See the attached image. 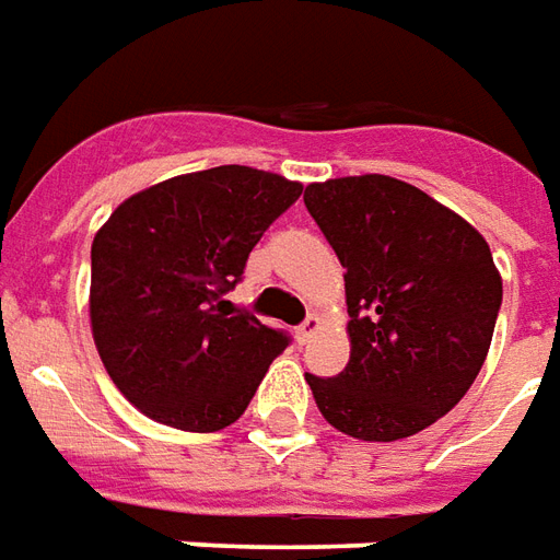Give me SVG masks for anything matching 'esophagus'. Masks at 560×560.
<instances>
[{
  "instance_id": "1",
  "label": "esophagus",
  "mask_w": 560,
  "mask_h": 560,
  "mask_svg": "<svg viewBox=\"0 0 560 560\" xmlns=\"http://www.w3.org/2000/svg\"><path fill=\"white\" fill-rule=\"evenodd\" d=\"M322 328V319L319 316H307L304 325H298V342H310V337Z\"/></svg>"
}]
</instances>
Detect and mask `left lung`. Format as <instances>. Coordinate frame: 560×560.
Here are the masks:
<instances>
[{"label": "left lung", "instance_id": "obj_1", "mask_svg": "<svg viewBox=\"0 0 560 560\" xmlns=\"http://www.w3.org/2000/svg\"><path fill=\"white\" fill-rule=\"evenodd\" d=\"M304 206L346 268L349 364L307 373L322 418L364 442H397L468 394L487 361L498 275L487 238L390 175L307 185Z\"/></svg>", "mask_w": 560, "mask_h": 560}]
</instances>
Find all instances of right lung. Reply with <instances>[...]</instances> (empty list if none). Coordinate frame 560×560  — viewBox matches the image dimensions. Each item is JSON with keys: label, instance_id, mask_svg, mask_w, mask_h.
Listing matches in <instances>:
<instances>
[{"label": "right lung", "instance_id": "right-lung-1", "mask_svg": "<svg viewBox=\"0 0 560 560\" xmlns=\"http://www.w3.org/2000/svg\"><path fill=\"white\" fill-rule=\"evenodd\" d=\"M301 190L277 173L214 166L145 187L97 230L92 337L113 385L145 418L218 432L244 415L289 337L223 295Z\"/></svg>", "mask_w": 560, "mask_h": 560}]
</instances>
